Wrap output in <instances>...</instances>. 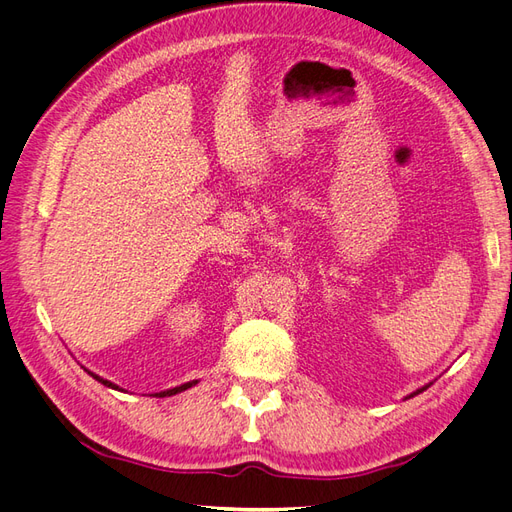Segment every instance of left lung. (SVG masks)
I'll return each mask as SVG.
<instances>
[{
  "label": "left lung",
  "mask_w": 512,
  "mask_h": 512,
  "mask_svg": "<svg viewBox=\"0 0 512 512\" xmlns=\"http://www.w3.org/2000/svg\"><path fill=\"white\" fill-rule=\"evenodd\" d=\"M425 388H427V386H423V388H419V390H417V392H412V395H410V397H414V395H419V392H423V390H425Z\"/></svg>",
  "instance_id": "8db88e82"
}]
</instances>
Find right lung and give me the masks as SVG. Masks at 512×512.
Returning <instances> with one entry per match:
<instances>
[{
  "mask_svg": "<svg viewBox=\"0 0 512 512\" xmlns=\"http://www.w3.org/2000/svg\"><path fill=\"white\" fill-rule=\"evenodd\" d=\"M93 379H98L100 384H104V386H109V388H115L117 390V386L115 384H111L109 379H102V377H98L95 373H91V371H87ZM198 382H187V384H183V386H176V388H170V390H163V392H159L157 397H170V395H176V392H183V390H187V388H192V386H196Z\"/></svg>",
  "mask_w": 512,
  "mask_h": 512,
  "instance_id": "add662e5",
  "label": "right lung"
}]
</instances>
